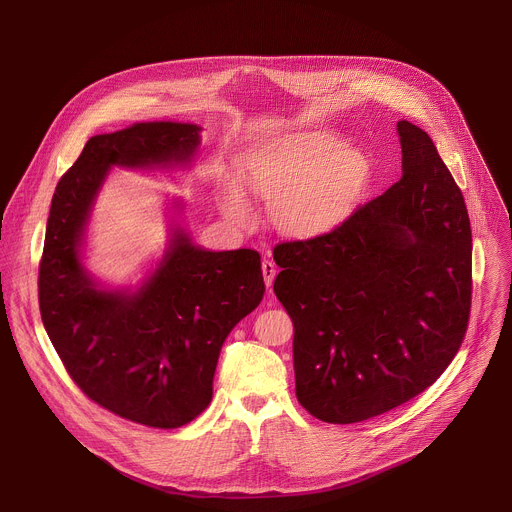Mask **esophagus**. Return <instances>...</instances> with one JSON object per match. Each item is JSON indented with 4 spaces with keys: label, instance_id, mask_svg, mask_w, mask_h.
Listing matches in <instances>:
<instances>
[{
    "label": "esophagus",
    "instance_id": "1",
    "mask_svg": "<svg viewBox=\"0 0 512 512\" xmlns=\"http://www.w3.org/2000/svg\"><path fill=\"white\" fill-rule=\"evenodd\" d=\"M261 271H263V279H265V285L271 289L273 285V279H275V273H277V267L271 259H263L261 261Z\"/></svg>",
    "mask_w": 512,
    "mask_h": 512
}]
</instances>
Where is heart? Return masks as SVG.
Listing matches in <instances>:
<instances>
[{"label":"heart","instance_id":"b5f03b06","mask_svg":"<svg viewBox=\"0 0 512 512\" xmlns=\"http://www.w3.org/2000/svg\"><path fill=\"white\" fill-rule=\"evenodd\" d=\"M369 180L362 152L346 148L330 131L291 135L249 164V184L273 202L281 231L312 235L334 227L346 216ZM231 210L247 214L241 190L231 188Z\"/></svg>","mask_w":512,"mask_h":512}]
</instances>
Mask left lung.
Here are the masks:
<instances>
[{"label": "left lung", "mask_w": 512, "mask_h": 512, "mask_svg": "<svg viewBox=\"0 0 512 512\" xmlns=\"http://www.w3.org/2000/svg\"><path fill=\"white\" fill-rule=\"evenodd\" d=\"M403 176L330 233L275 245L300 405L326 423L387 413L431 387L468 330L472 231L431 137L397 123Z\"/></svg>", "instance_id": "1"}]
</instances>
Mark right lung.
<instances>
[{
  "label": "right lung",
  "instance_id": "add662e5",
  "mask_svg": "<svg viewBox=\"0 0 512 512\" xmlns=\"http://www.w3.org/2000/svg\"><path fill=\"white\" fill-rule=\"evenodd\" d=\"M198 145V125L172 121L91 137L56 184L38 271L42 322L70 379L103 409L158 429L182 427L208 407L225 338L265 294L261 257L204 251L176 231L131 294L99 289L81 245L111 166H180Z\"/></svg>",
  "mask_w": 512,
  "mask_h": 512
}]
</instances>
